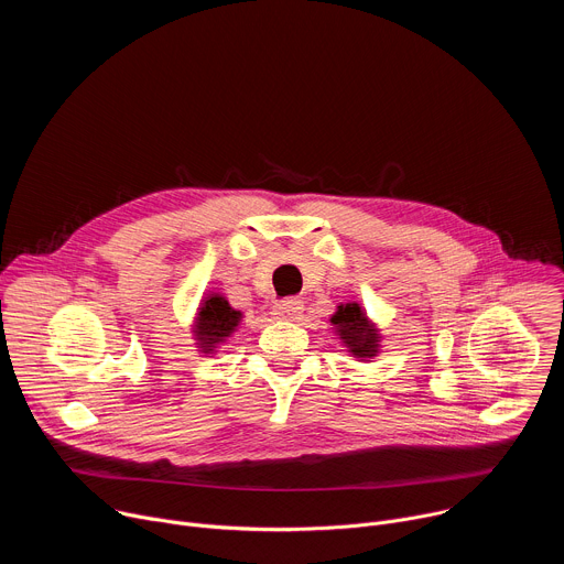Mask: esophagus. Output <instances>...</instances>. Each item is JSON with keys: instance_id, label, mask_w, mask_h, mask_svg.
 I'll use <instances>...</instances> for the list:
<instances>
[{"instance_id": "esophagus-1", "label": "esophagus", "mask_w": 564, "mask_h": 564, "mask_svg": "<svg viewBox=\"0 0 564 564\" xmlns=\"http://www.w3.org/2000/svg\"><path fill=\"white\" fill-rule=\"evenodd\" d=\"M301 312H303V301H299V299H285V301L274 303V307H272V314L281 321H294L301 316Z\"/></svg>"}]
</instances>
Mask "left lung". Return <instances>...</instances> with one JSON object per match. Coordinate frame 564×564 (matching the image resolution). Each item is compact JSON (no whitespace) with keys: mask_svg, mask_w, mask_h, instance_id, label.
Segmentation results:
<instances>
[{"mask_svg":"<svg viewBox=\"0 0 564 564\" xmlns=\"http://www.w3.org/2000/svg\"><path fill=\"white\" fill-rule=\"evenodd\" d=\"M330 324L335 326V333L341 339V344L348 348V352L359 361H368L379 355L381 350L379 328L372 324L357 301L337 305V312L330 316Z\"/></svg>","mask_w":564,"mask_h":564,"instance_id":"1","label":"left lung"}]
</instances>
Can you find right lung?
<instances>
[{
  "instance_id": "add662e5",
  "label": "right lung",
  "mask_w": 564,
  "mask_h": 564,
  "mask_svg": "<svg viewBox=\"0 0 564 564\" xmlns=\"http://www.w3.org/2000/svg\"><path fill=\"white\" fill-rule=\"evenodd\" d=\"M240 318H243V314H240V310H234L223 294H205L192 326L198 352H216V348L236 333Z\"/></svg>"
}]
</instances>
